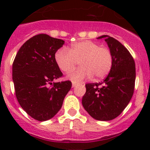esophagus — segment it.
I'll list each match as a JSON object with an SVG mask.
<instances>
[{
	"label": "esophagus",
	"instance_id": "esophagus-1",
	"mask_svg": "<svg viewBox=\"0 0 150 150\" xmlns=\"http://www.w3.org/2000/svg\"><path fill=\"white\" fill-rule=\"evenodd\" d=\"M73 85V87H75V86L77 85V82H73V85Z\"/></svg>",
	"mask_w": 150,
	"mask_h": 150
}]
</instances>
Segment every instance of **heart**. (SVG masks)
I'll return each instance as SVG.
<instances>
[{
    "mask_svg": "<svg viewBox=\"0 0 150 150\" xmlns=\"http://www.w3.org/2000/svg\"><path fill=\"white\" fill-rule=\"evenodd\" d=\"M56 65L63 73H70L76 68H80L68 75L75 82H80L93 76L95 80L108 75L113 64V54L108 48L86 40L74 43L68 51L61 48L54 55Z\"/></svg>",
    "mask_w": 150,
    "mask_h": 150,
    "instance_id": "b5f03b06",
    "label": "heart"
}]
</instances>
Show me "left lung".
I'll return each instance as SVG.
<instances>
[{
  "label": "left lung",
  "mask_w": 150,
  "mask_h": 150,
  "mask_svg": "<svg viewBox=\"0 0 150 150\" xmlns=\"http://www.w3.org/2000/svg\"><path fill=\"white\" fill-rule=\"evenodd\" d=\"M113 54V64L107 77L99 83L86 84L82 104L94 119L111 120L123 112L133 95L135 61L128 50L114 38L103 35Z\"/></svg>",
  "instance_id": "left-lung-1"
}]
</instances>
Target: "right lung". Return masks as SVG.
<instances>
[{"label":"right lung","mask_w":150,"mask_h":150,"mask_svg":"<svg viewBox=\"0 0 150 150\" xmlns=\"http://www.w3.org/2000/svg\"><path fill=\"white\" fill-rule=\"evenodd\" d=\"M64 42L46 34H37L20 47L13 61V80L17 99L24 111L37 120L53 118L72 87L69 80L52 83L63 77L54 55Z\"/></svg>","instance_id":"add662e5"}]
</instances>
